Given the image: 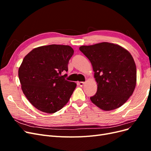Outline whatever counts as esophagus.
Listing matches in <instances>:
<instances>
[{"mask_svg": "<svg viewBox=\"0 0 151 151\" xmlns=\"http://www.w3.org/2000/svg\"><path fill=\"white\" fill-rule=\"evenodd\" d=\"M84 84H85V83H84V82H79V86H83L84 85Z\"/></svg>", "mask_w": 151, "mask_h": 151, "instance_id": "obj_1", "label": "esophagus"}]
</instances>
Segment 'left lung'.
<instances>
[{"mask_svg":"<svg viewBox=\"0 0 151 151\" xmlns=\"http://www.w3.org/2000/svg\"><path fill=\"white\" fill-rule=\"evenodd\" d=\"M79 50L92 64L98 84L91 101L104 111L122 106L133 94L137 82L135 63L130 52L108 42L81 46Z\"/></svg>","mask_w":151,"mask_h":151,"instance_id":"8db88e82","label":"left lung"}]
</instances>
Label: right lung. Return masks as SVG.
Instances as JSON below:
<instances>
[{
	"instance_id": "obj_1",
	"label": "right lung",
	"mask_w": 151,
	"mask_h": 151,
	"mask_svg": "<svg viewBox=\"0 0 151 151\" xmlns=\"http://www.w3.org/2000/svg\"><path fill=\"white\" fill-rule=\"evenodd\" d=\"M74 50L68 45H50L32 50L18 70L21 89L30 103L41 111L53 113L68 103L76 88L65 79Z\"/></svg>"
}]
</instances>
